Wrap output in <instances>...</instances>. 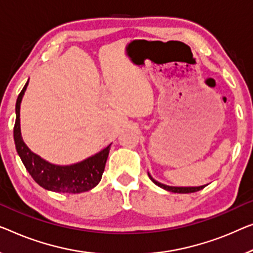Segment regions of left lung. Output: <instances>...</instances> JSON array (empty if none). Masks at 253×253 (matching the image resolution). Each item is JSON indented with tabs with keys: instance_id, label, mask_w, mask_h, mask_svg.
<instances>
[{
	"instance_id": "8db88e82",
	"label": "left lung",
	"mask_w": 253,
	"mask_h": 253,
	"mask_svg": "<svg viewBox=\"0 0 253 253\" xmlns=\"http://www.w3.org/2000/svg\"><path fill=\"white\" fill-rule=\"evenodd\" d=\"M148 175L150 177V179L152 180V182L156 184L161 188H164L166 191H169V192H174V193H193V192H198L200 190H202L203 187H206V185H202V186H187V187H183V186H169V185H165V184H161L159 182H157L156 179L153 178L152 176H151L149 172Z\"/></svg>"
}]
</instances>
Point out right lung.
Returning <instances> with one entry per match:
<instances>
[{"instance_id": "right-lung-1", "label": "right lung", "mask_w": 253, "mask_h": 253, "mask_svg": "<svg viewBox=\"0 0 253 253\" xmlns=\"http://www.w3.org/2000/svg\"><path fill=\"white\" fill-rule=\"evenodd\" d=\"M27 86L28 82L17 99L13 137L17 152L29 175L40 186L47 191L76 194L92 190L102 178L111 144L87 159L67 166L51 164L37 156L26 145L20 129V104Z\"/></svg>"}]
</instances>
